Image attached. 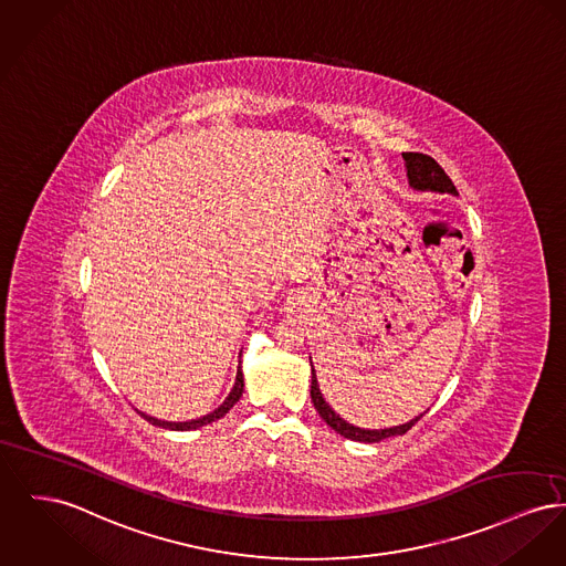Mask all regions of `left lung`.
I'll return each instance as SVG.
<instances>
[{"mask_svg":"<svg viewBox=\"0 0 566 566\" xmlns=\"http://www.w3.org/2000/svg\"><path fill=\"white\" fill-rule=\"evenodd\" d=\"M401 158L406 160V168H408V181L412 188L417 190H433V192H449V195H458L453 181L449 179V175L442 170V167L430 158L426 154H417V151H406L401 154ZM310 396L314 401V408L318 410V415L323 417V421L333 428L335 432L342 433L344 438H350V440H359V442H378V440H385V438H391V436H401V433L408 432L421 417L412 419L410 423H403L398 428H389V430H361V428H355L350 423H346L344 419H339L329 403L321 396V389H318V382H316V376H314V369H312V389H310Z\"/></svg>","mask_w":566,"mask_h":566,"instance_id":"obj_1","label":"left lung"}]
</instances>
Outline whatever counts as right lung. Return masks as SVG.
Returning <instances> with one entry per match:
<instances>
[{
    "mask_svg": "<svg viewBox=\"0 0 566 566\" xmlns=\"http://www.w3.org/2000/svg\"><path fill=\"white\" fill-rule=\"evenodd\" d=\"M241 394H243V374H241V369L237 371V380H234L233 391L229 394V398L224 399V403L220 406V408H216L211 415H207V417H200V419H195V421H186V423H168V421H158V419H154V417H149V415H143L140 412V417L143 419H147L149 423H154V426H160V428H167V430H197V428H202V426H207V423H213V421H218V419H222L231 408H233L234 403L239 401L241 398Z\"/></svg>",
    "mask_w": 566,
    "mask_h": 566,
    "instance_id": "add662e5",
    "label": "right lung"
}]
</instances>
